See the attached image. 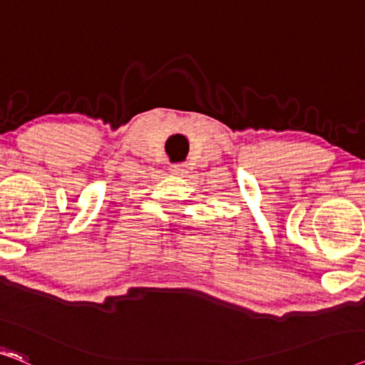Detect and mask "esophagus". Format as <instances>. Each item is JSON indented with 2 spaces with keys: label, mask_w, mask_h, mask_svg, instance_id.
Segmentation results:
<instances>
[{
  "label": "esophagus",
  "mask_w": 365,
  "mask_h": 365,
  "mask_svg": "<svg viewBox=\"0 0 365 365\" xmlns=\"http://www.w3.org/2000/svg\"><path fill=\"white\" fill-rule=\"evenodd\" d=\"M170 172H172L173 175H183V173H185V165L175 163V165H172V167H170Z\"/></svg>",
  "instance_id": "esophagus-1"
}]
</instances>
